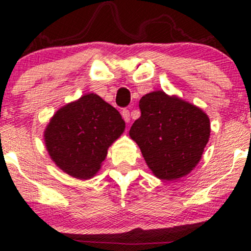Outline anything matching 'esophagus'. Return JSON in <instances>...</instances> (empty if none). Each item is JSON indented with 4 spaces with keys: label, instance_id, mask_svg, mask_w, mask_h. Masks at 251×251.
Returning a JSON list of instances; mask_svg holds the SVG:
<instances>
[{
    "label": "esophagus",
    "instance_id": "esophagus-1",
    "mask_svg": "<svg viewBox=\"0 0 251 251\" xmlns=\"http://www.w3.org/2000/svg\"><path fill=\"white\" fill-rule=\"evenodd\" d=\"M122 116H123V119L125 120L126 123H129V111L128 109L124 108L122 111Z\"/></svg>",
    "mask_w": 251,
    "mask_h": 251
}]
</instances>
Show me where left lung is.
I'll return each mask as SVG.
<instances>
[{
    "instance_id": "obj_1",
    "label": "left lung",
    "mask_w": 251,
    "mask_h": 251,
    "mask_svg": "<svg viewBox=\"0 0 251 251\" xmlns=\"http://www.w3.org/2000/svg\"><path fill=\"white\" fill-rule=\"evenodd\" d=\"M139 108L142 116L133 123L129 135L155 177L172 180L191 172L209 142L208 116L163 91L144 96Z\"/></svg>"
}]
</instances>
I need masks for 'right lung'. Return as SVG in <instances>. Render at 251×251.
<instances>
[{
  "label": "right lung",
  "mask_w": 251,
  "mask_h": 251,
  "mask_svg": "<svg viewBox=\"0 0 251 251\" xmlns=\"http://www.w3.org/2000/svg\"><path fill=\"white\" fill-rule=\"evenodd\" d=\"M124 129L119 112L91 93L54 114L45 131V142L60 169L72 177L88 179L99 171L107 149Z\"/></svg>",
  "instance_id": "1"
}]
</instances>
